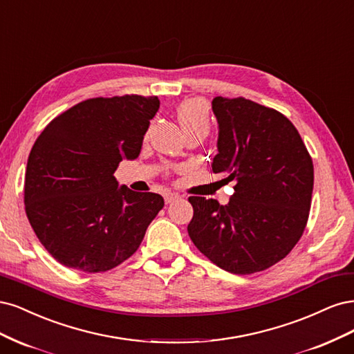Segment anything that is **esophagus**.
Here are the masks:
<instances>
[{"instance_id":"esophagus-1","label":"esophagus","mask_w":354,"mask_h":354,"mask_svg":"<svg viewBox=\"0 0 354 354\" xmlns=\"http://www.w3.org/2000/svg\"><path fill=\"white\" fill-rule=\"evenodd\" d=\"M165 201H166V204H169V203H174V201H176L178 198H180L179 197V194H176V192H165Z\"/></svg>"}]
</instances>
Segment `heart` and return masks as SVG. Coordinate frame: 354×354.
<instances>
[{
	"instance_id": "b5f03b06",
	"label": "heart",
	"mask_w": 354,
	"mask_h": 354,
	"mask_svg": "<svg viewBox=\"0 0 354 354\" xmlns=\"http://www.w3.org/2000/svg\"><path fill=\"white\" fill-rule=\"evenodd\" d=\"M178 116L185 132L209 129V106L200 98L185 100L178 109Z\"/></svg>"
}]
</instances>
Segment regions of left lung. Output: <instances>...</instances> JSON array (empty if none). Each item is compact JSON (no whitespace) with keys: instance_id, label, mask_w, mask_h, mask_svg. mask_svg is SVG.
<instances>
[{"instance_id":"obj_1","label":"left lung","mask_w":354,"mask_h":354,"mask_svg":"<svg viewBox=\"0 0 354 354\" xmlns=\"http://www.w3.org/2000/svg\"><path fill=\"white\" fill-rule=\"evenodd\" d=\"M218 154L213 174L235 182L225 206L189 197L188 234L214 265L236 275L265 270L287 256L309 218L313 163L294 124L245 98L216 97Z\"/></svg>"}]
</instances>
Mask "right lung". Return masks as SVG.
Instances as JSON below:
<instances>
[{"label":"right lung","mask_w":354,"mask_h":354,"mask_svg":"<svg viewBox=\"0 0 354 354\" xmlns=\"http://www.w3.org/2000/svg\"><path fill=\"white\" fill-rule=\"evenodd\" d=\"M157 97L79 102L48 123L33 144L25 206L41 244L62 265L106 272L138 250L165 206L160 194L119 185L115 170L140 156Z\"/></svg>","instance_id":"add662e5"}]
</instances>
